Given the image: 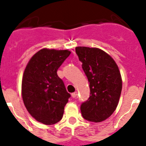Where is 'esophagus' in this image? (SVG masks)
I'll return each mask as SVG.
<instances>
[{"label": "esophagus", "mask_w": 146, "mask_h": 146, "mask_svg": "<svg viewBox=\"0 0 146 146\" xmlns=\"http://www.w3.org/2000/svg\"><path fill=\"white\" fill-rule=\"evenodd\" d=\"M71 95H72V97H73V98L76 97V96H77V92H74V93H72Z\"/></svg>", "instance_id": "34e87169"}]
</instances>
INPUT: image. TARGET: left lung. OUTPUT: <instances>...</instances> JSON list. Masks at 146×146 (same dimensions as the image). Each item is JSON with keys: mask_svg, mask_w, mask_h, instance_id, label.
<instances>
[{"mask_svg": "<svg viewBox=\"0 0 146 146\" xmlns=\"http://www.w3.org/2000/svg\"><path fill=\"white\" fill-rule=\"evenodd\" d=\"M76 53L90 89V97L80 106L82 115L90 122H102L114 113L119 103L122 78L118 66L100 49L77 46Z\"/></svg>", "mask_w": 146, "mask_h": 146, "instance_id": "left-lung-1", "label": "left lung"}]
</instances>
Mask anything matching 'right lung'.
Returning a JSON list of instances; mask_svg holds the SVG:
<instances>
[{
  "label": "right lung",
  "instance_id": "add662e5",
  "mask_svg": "<svg viewBox=\"0 0 146 146\" xmlns=\"http://www.w3.org/2000/svg\"><path fill=\"white\" fill-rule=\"evenodd\" d=\"M70 54L69 50L42 49L27 63L22 80V97L27 110L36 120L53 125L63 117L70 94L57 70Z\"/></svg>",
  "mask_w": 146,
  "mask_h": 146
}]
</instances>
